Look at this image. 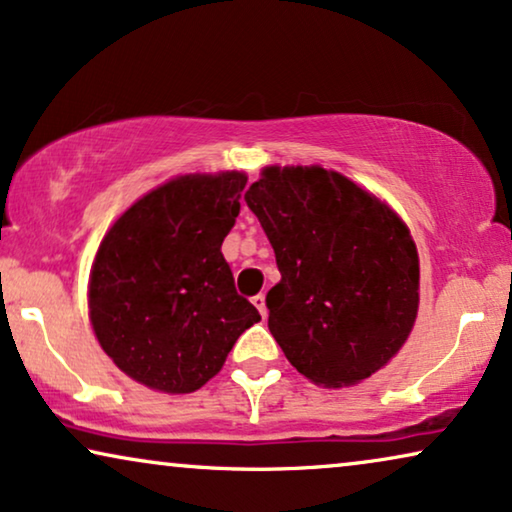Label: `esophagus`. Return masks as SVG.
<instances>
[{
    "instance_id": "1",
    "label": "esophagus",
    "mask_w": 512,
    "mask_h": 512,
    "mask_svg": "<svg viewBox=\"0 0 512 512\" xmlns=\"http://www.w3.org/2000/svg\"><path fill=\"white\" fill-rule=\"evenodd\" d=\"M251 303H254V307H256L258 312H261L263 319L268 317V307H265V296H263V293H258V296L251 298Z\"/></svg>"
}]
</instances>
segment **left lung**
Segmentation results:
<instances>
[{
    "label": "left lung",
    "mask_w": 512,
    "mask_h": 512,
    "mask_svg": "<svg viewBox=\"0 0 512 512\" xmlns=\"http://www.w3.org/2000/svg\"><path fill=\"white\" fill-rule=\"evenodd\" d=\"M244 200L275 249L272 338L317 387H352L387 366L419 310L410 228L368 188L321 165H268Z\"/></svg>",
    "instance_id": "1"
}]
</instances>
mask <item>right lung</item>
Masks as SVG:
<instances>
[{"instance_id": "obj_1", "label": "right lung", "mask_w": 512, "mask_h": 512, "mask_svg": "<svg viewBox=\"0 0 512 512\" xmlns=\"http://www.w3.org/2000/svg\"><path fill=\"white\" fill-rule=\"evenodd\" d=\"M247 172L179 174L132 202L104 233L88 277V317L104 354L144 387L191 394L261 321L237 296L221 244Z\"/></svg>"}]
</instances>
